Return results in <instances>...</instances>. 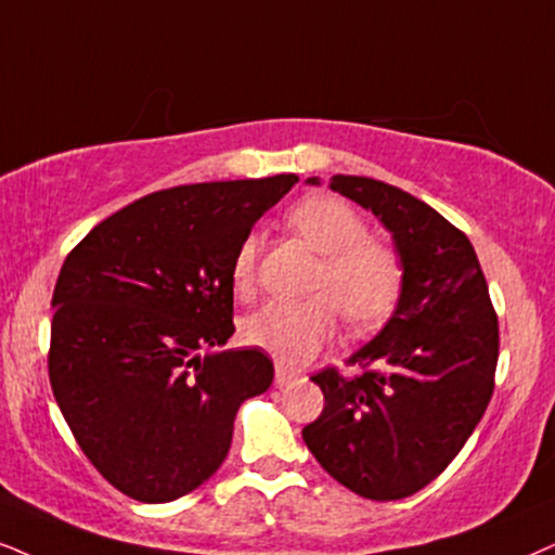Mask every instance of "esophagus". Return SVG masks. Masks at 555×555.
I'll return each instance as SVG.
<instances>
[{"instance_id": "34e87169", "label": "esophagus", "mask_w": 555, "mask_h": 555, "mask_svg": "<svg viewBox=\"0 0 555 555\" xmlns=\"http://www.w3.org/2000/svg\"><path fill=\"white\" fill-rule=\"evenodd\" d=\"M299 378H301L299 371L286 369L282 363H276V374H273V384H276V387H289V384L299 382Z\"/></svg>"}]
</instances>
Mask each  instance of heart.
Instances as JSON below:
<instances>
[{
	"label": "heart",
	"instance_id": "1",
	"mask_svg": "<svg viewBox=\"0 0 555 555\" xmlns=\"http://www.w3.org/2000/svg\"><path fill=\"white\" fill-rule=\"evenodd\" d=\"M297 233L322 256L307 301H266L243 320L248 346L282 363L312 359L333 340L338 310L353 330L384 322L397 307L404 286V266L389 245L366 237V222L348 202L333 194L301 199L289 212ZM256 235L245 237L233 258V289L237 297L254 292Z\"/></svg>",
	"mask_w": 555,
	"mask_h": 555
}]
</instances>
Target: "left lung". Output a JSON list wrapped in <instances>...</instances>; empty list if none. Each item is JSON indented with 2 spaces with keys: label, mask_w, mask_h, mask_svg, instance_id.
<instances>
[{
  "label": "left lung",
  "mask_w": 555,
  "mask_h": 555,
  "mask_svg": "<svg viewBox=\"0 0 555 555\" xmlns=\"http://www.w3.org/2000/svg\"><path fill=\"white\" fill-rule=\"evenodd\" d=\"M330 189L384 222L404 286L382 333L348 359L359 376H312L325 406L301 438L350 492L404 500L443 474L479 425L494 391L500 325L472 241L443 215L376 179L335 173Z\"/></svg>",
  "instance_id": "1"
}]
</instances>
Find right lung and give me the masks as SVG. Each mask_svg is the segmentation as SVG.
Returning a JSON list of instances; mask_svg holds the SVG:
<instances>
[{
	"label": "right lung",
	"mask_w": 555,
	"mask_h": 555,
	"mask_svg": "<svg viewBox=\"0 0 555 555\" xmlns=\"http://www.w3.org/2000/svg\"><path fill=\"white\" fill-rule=\"evenodd\" d=\"M294 173L164 189L100 222L61 266L48 376L91 466L138 502H173L230 451L263 350L225 346L233 258Z\"/></svg>",
	"instance_id": "obj_1"
}]
</instances>
